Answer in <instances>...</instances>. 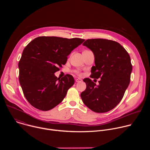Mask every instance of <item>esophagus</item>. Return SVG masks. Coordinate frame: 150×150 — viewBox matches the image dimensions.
<instances>
[{"mask_svg": "<svg viewBox=\"0 0 150 150\" xmlns=\"http://www.w3.org/2000/svg\"><path fill=\"white\" fill-rule=\"evenodd\" d=\"M82 79H80V78H76V79H75V81L76 82H82Z\"/></svg>", "mask_w": 150, "mask_h": 150, "instance_id": "obj_1", "label": "esophagus"}]
</instances>
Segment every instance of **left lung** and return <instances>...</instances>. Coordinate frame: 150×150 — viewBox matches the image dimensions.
Returning a JSON list of instances; mask_svg holds the SVG:
<instances>
[{"instance_id":"1","label":"left lung","mask_w":150,"mask_h":150,"mask_svg":"<svg viewBox=\"0 0 150 150\" xmlns=\"http://www.w3.org/2000/svg\"><path fill=\"white\" fill-rule=\"evenodd\" d=\"M83 46L94 54L95 66L91 68V77L101 78L99 84L90 78L85 90L81 94L85 105L97 113L108 112L122 100L130 82L132 66L131 57L119 42L103 38L88 39Z\"/></svg>"}]
</instances>
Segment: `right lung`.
Returning a JSON list of instances; mask_svg holds the SVG:
<instances>
[{
  "instance_id": "right-lung-1",
  "label": "right lung",
  "mask_w": 150,
  "mask_h": 150,
  "mask_svg": "<svg viewBox=\"0 0 150 150\" xmlns=\"http://www.w3.org/2000/svg\"><path fill=\"white\" fill-rule=\"evenodd\" d=\"M85 40L38 37L24 49L19 62V81L27 101L35 108L47 111L60 103L74 84L69 74L61 79L54 73L65 65L67 56Z\"/></svg>"
}]
</instances>
